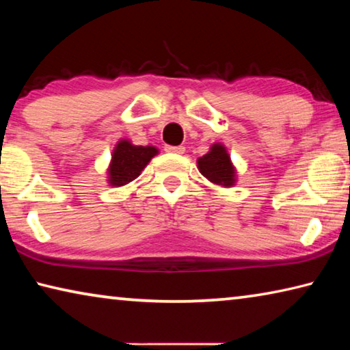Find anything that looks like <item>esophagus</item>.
<instances>
[{"label": "esophagus", "instance_id": "esophagus-1", "mask_svg": "<svg viewBox=\"0 0 350 350\" xmlns=\"http://www.w3.org/2000/svg\"><path fill=\"white\" fill-rule=\"evenodd\" d=\"M165 151H167V152H171V154H183V152H185V148H183V146L167 145V146H165Z\"/></svg>", "mask_w": 350, "mask_h": 350}]
</instances>
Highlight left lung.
Listing matches in <instances>:
<instances>
[{"instance_id":"obj_1","label":"left lung","mask_w":350,"mask_h":350,"mask_svg":"<svg viewBox=\"0 0 350 350\" xmlns=\"http://www.w3.org/2000/svg\"><path fill=\"white\" fill-rule=\"evenodd\" d=\"M198 170L200 171V174L217 187H234L236 180H238L236 167L232 159H230L227 146L219 144V142L213 144L210 146V151L198 159Z\"/></svg>"}]
</instances>
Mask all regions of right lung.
I'll return each instance as SVG.
<instances>
[{
    "label": "right lung",
    "instance_id": "1",
    "mask_svg": "<svg viewBox=\"0 0 350 350\" xmlns=\"http://www.w3.org/2000/svg\"><path fill=\"white\" fill-rule=\"evenodd\" d=\"M157 154L159 150L156 146H139L128 139L118 140L112 150L109 167L106 170L108 183L111 187H123L137 179L146 165L151 162V159Z\"/></svg>",
    "mask_w": 350,
    "mask_h": 350
}]
</instances>
